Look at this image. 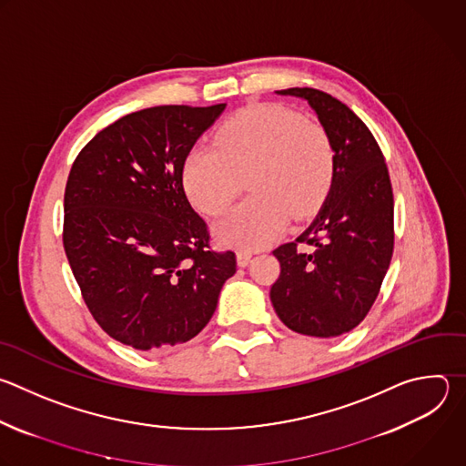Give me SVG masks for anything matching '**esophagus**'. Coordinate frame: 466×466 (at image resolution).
Segmentation results:
<instances>
[{"instance_id":"esophagus-1","label":"esophagus","mask_w":466,"mask_h":466,"mask_svg":"<svg viewBox=\"0 0 466 466\" xmlns=\"http://www.w3.org/2000/svg\"><path fill=\"white\" fill-rule=\"evenodd\" d=\"M252 259V252L250 250H238V265L239 267H247Z\"/></svg>"}]
</instances>
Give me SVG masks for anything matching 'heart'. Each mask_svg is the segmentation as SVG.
<instances>
[{"mask_svg": "<svg viewBox=\"0 0 466 466\" xmlns=\"http://www.w3.org/2000/svg\"><path fill=\"white\" fill-rule=\"evenodd\" d=\"M248 177L254 194L219 225V238L256 248L276 239L290 216L315 214L335 176L328 131L279 104H254L230 116L214 146H196L185 161L183 183L192 205L207 216L228 210Z\"/></svg>", "mask_w": 466, "mask_h": 466, "instance_id": "b5f03b06", "label": "heart"}]
</instances>
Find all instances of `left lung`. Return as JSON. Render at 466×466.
Segmentation results:
<instances>
[{"mask_svg":"<svg viewBox=\"0 0 466 466\" xmlns=\"http://www.w3.org/2000/svg\"><path fill=\"white\" fill-rule=\"evenodd\" d=\"M305 98L335 149L329 196L315 221L272 254L279 276L270 301L279 320L307 337L355 329L375 303L393 256V190L370 127L339 98L313 89L276 91Z\"/></svg>","mask_w":466,"mask_h":466,"instance_id":"left-lung-1","label":"left lung"}]
</instances>
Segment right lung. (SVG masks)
Here are the masks:
<instances>
[{
    "instance_id": "1",
    "label": "right lung",
    "mask_w": 466,
    "mask_h": 466,
    "mask_svg": "<svg viewBox=\"0 0 466 466\" xmlns=\"http://www.w3.org/2000/svg\"><path fill=\"white\" fill-rule=\"evenodd\" d=\"M225 104L155 106L96 133L64 196V248L96 324L120 344L165 350L212 319L236 254L210 247L183 188L185 161Z\"/></svg>"
}]
</instances>
